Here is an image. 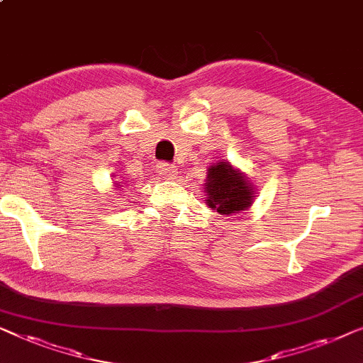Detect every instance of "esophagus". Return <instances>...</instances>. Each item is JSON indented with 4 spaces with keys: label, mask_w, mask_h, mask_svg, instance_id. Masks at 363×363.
<instances>
[{
    "label": "esophagus",
    "mask_w": 363,
    "mask_h": 363,
    "mask_svg": "<svg viewBox=\"0 0 363 363\" xmlns=\"http://www.w3.org/2000/svg\"><path fill=\"white\" fill-rule=\"evenodd\" d=\"M157 172H160L161 176H164V177H174L176 174H177V169H176V166H172V164H167V162H160V164H157Z\"/></svg>",
    "instance_id": "1"
}]
</instances>
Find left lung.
I'll return each mask as SVG.
<instances>
[{
    "label": "left lung",
    "instance_id": "left-lung-1",
    "mask_svg": "<svg viewBox=\"0 0 363 363\" xmlns=\"http://www.w3.org/2000/svg\"><path fill=\"white\" fill-rule=\"evenodd\" d=\"M203 192L208 208L227 217L248 211L257 197L253 184L248 181L245 172L232 166L227 160L208 166Z\"/></svg>",
    "mask_w": 363,
    "mask_h": 363
}]
</instances>
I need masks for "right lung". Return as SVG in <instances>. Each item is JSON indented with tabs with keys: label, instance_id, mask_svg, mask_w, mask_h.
<instances>
[{
	"label": "right lung",
	"instance_id": "right-lung-1",
	"mask_svg": "<svg viewBox=\"0 0 363 363\" xmlns=\"http://www.w3.org/2000/svg\"><path fill=\"white\" fill-rule=\"evenodd\" d=\"M113 179H115V177H113ZM113 189H116V191H120V189H123L125 187V182H121L120 179L118 181H113Z\"/></svg>",
	"mask_w": 363,
	"mask_h": 363
}]
</instances>
